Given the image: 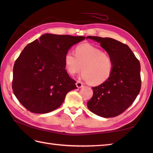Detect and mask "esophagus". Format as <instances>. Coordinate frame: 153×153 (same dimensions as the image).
<instances>
[{"label":"esophagus","mask_w":153,"mask_h":153,"mask_svg":"<svg viewBox=\"0 0 153 153\" xmlns=\"http://www.w3.org/2000/svg\"><path fill=\"white\" fill-rule=\"evenodd\" d=\"M76 86L77 88H82V87H83V83L81 82H79V81H77Z\"/></svg>","instance_id":"esophagus-1"}]
</instances>
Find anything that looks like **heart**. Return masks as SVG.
<instances>
[{"instance_id":"b5f03b06","label":"heart","mask_w":153,"mask_h":153,"mask_svg":"<svg viewBox=\"0 0 153 153\" xmlns=\"http://www.w3.org/2000/svg\"><path fill=\"white\" fill-rule=\"evenodd\" d=\"M64 61L68 74L73 76L82 68V78L94 85L106 82L111 76L114 67L111 56L90 43L77 45L76 53L67 51Z\"/></svg>"}]
</instances>
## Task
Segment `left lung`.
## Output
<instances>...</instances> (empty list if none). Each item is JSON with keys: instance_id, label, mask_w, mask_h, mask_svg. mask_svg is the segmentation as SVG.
Here are the masks:
<instances>
[{"instance_id": "8db88e82", "label": "left lung", "mask_w": 153, "mask_h": 153, "mask_svg": "<svg viewBox=\"0 0 153 153\" xmlns=\"http://www.w3.org/2000/svg\"><path fill=\"white\" fill-rule=\"evenodd\" d=\"M86 38L99 43L111 56L114 64L108 79L92 87L93 95L87 102V107L103 118L118 116L131 106L140 91V63L128 45L121 42L108 37Z\"/></svg>"}]
</instances>
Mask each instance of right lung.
<instances>
[{
	"label": "right lung",
	"instance_id": "right-lung-1",
	"mask_svg": "<svg viewBox=\"0 0 153 153\" xmlns=\"http://www.w3.org/2000/svg\"><path fill=\"white\" fill-rule=\"evenodd\" d=\"M83 36L46 33L28 44L13 68L12 90L29 111L45 114L61 106L66 94L77 89L65 70L67 51Z\"/></svg>",
	"mask_w": 153,
	"mask_h": 153
}]
</instances>
